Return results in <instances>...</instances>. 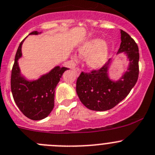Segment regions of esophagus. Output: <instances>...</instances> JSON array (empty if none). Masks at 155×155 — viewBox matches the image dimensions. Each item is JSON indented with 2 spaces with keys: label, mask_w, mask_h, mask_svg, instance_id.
<instances>
[{
  "label": "esophagus",
  "mask_w": 155,
  "mask_h": 155,
  "mask_svg": "<svg viewBox=\"0 0 155 155\" xmlns=\"http://www.w3.org/2000/svg\"><path fill=\"white\" fill-rule=\"evenodd\" d=\"M73 70H74V71L75 73H76L77 76H79V74H81L80 68H74Z\"/></svg>",
  "instance_id": "34e87169"
}]
</instances>
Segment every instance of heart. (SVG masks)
Masks as SVG:
<instances>
[{
	"label": "heart",
	"mask_w": 155,
	"mask_h": 155,
	"mask_svg": "<svg viewBox=\"0 0 155 155\" xmlns=\"http://www.w3.org/2000/svg\"><path fill=\"white\" fill-rule=\"evenodd\" d=\"M79 55L87 58V65L92 69H100L104 67L110 57V48L104 39H93L82 44L78 48ZM72 59L77 61L78 57L74 54Z\"/></svg>",
	"instance_id": "heart-1"
}]
</instances>
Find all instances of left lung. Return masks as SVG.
I'll use <instances>...</instances> for the list:
<instances>
[{"label":"left lung","instance_id":"obj_1","mask_svg":"<svg viewBox=\"0 0 155 155\" xmlns=\"http://www.w3.org/2000/svg\"><path fill=\"white\" fill-rule=\"evenodd\" d=\"M121 43L118 54L124 53L129 64L117 80L110 76L114 60L110 59L100 70L82 72L77 80L76 92L81 102L89 110L106 111L124 100L134 87L138 78L139 53L136 42L127 32L120 29Z\"/></svg>","mask_w":155,"mask_h":155}]
</instances>
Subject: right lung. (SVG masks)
Wrapping results in <instances>:
<instances>
[{"label": "right lung", "instance_id": "add662e5", "mask_svg": "<svg viewBox=\"0 0 155 155\" xmlns=\"http://www.w3.org/2000/svg\"><path fill=\"white\" fill-rule=\"evenodd\" d=\"M39 34L41 32L37 31L29 33V35ZM24 40L25 39L20 42L16 53L11 72V91L16 104L24 116L32 120H41L52 111L54 89L68 68L55 66L37 79H27L21 74L18 62L22 57V45Z\"/></svg>", "mask_w": 155, "mask_h": 155}]
</instances>
